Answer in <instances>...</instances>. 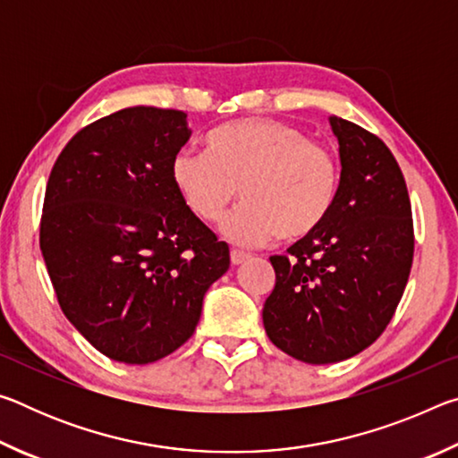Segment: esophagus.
I'll list each match as a JSON object with an SVG mask.
<instances>
[{"instance_id":"34e87169","label":"esophagus","mask_w":458,"mask_h":458,"mask_svg":"<svg viewBox=\"0 0 458 458\" xmlns=\"http://www.w3.org/2000/svg\"><path fill=\"white\" fill-rule=\"evenodd\" d=\"M248 259V254L242 252V250H232L230 252V260L232 265H242V262Z\"/></svg>"}]
</instances>
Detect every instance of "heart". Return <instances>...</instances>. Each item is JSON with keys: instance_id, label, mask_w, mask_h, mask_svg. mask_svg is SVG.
Wrapping results in <instances>:
<instances>
[{"instance_id": "1", "label": "heart", "mask_w": 458, "mask_h": 458, "mask_svg": "<svg viewBox=\"0 0 458 458\" xmlns=\"http://www.w3.org/2000/svg\"><path fill=\"white\" fill-rule=\"evenodd\" d=\"M208 153L185 147L172 161V182L201 222L222 220L238 188L242 204L222 224L240 246L281 234L303 238L321 226L339 191L337 159L303 131L273 119L228 123L208 137Z\"/></svg>"}]
</instances>
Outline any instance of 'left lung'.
I'll use <instances>...</instances> for the list:
<instances>
[{"instance_id":"obj_1","label":"left lung","mask_w":458,"mask_h":458,"mask_svg":"<svg viewBox=\"0 0 458 458\" xmlns=\"http://www.w3.org/2000/svg\"><path fill=\"white\" fill-rule=\"evenodd\" d=\"M339 143L335 206L319 228L270 257L276 283L262 309L268 339L305 363L353 358L382 335L414 257L412 208L382 139L329 117Z\"/></svg>"}]
</instances>
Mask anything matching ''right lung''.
<instances>
[{
  "mask_svg": "<svg viewBox=\"0 0 458 458\" xmlns=\"http://www.w3.org/2000/svg\"><path fill=\"white\" fill-rule=\"evenodd\" d=\"M188 114L129 106L81 129L44 196L40 248L62 313L114 361L153 363L188 341L230 250L172 182Z\"/></svg>",
  "mask_w": 458,
  "mask_h": 458,
  "instance_id": "1",
  "label": "right lung"
}]
</instances>
